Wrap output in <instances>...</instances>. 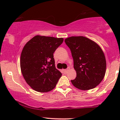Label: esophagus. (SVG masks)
Here are the masks:
<instances>
[{
    "instance_id": "34e87169",
    "label": "esophagus",
    "mask_w": 120,
    "mask_h": 120,
    "mask_svg": "<svg viewBox=\"0 0 120 120\" xmlns=\"http://www.w3.org/2000/svg\"><path fill=\"white\" fill-rule=\"evenodd\" d=\"M69 69V68H68L66 69H64V70H63V71H64V73H67V72H68V71Z\"/></svg>"
}]
</instances>
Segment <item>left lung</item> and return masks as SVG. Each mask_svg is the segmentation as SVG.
Returning a JSON list of instances; mask_svg holds the SVG:
<instances>
[{
	"mask_svg": "<svg viewBox=\"0 0 120 120\" xmlns=\"http://www.w3.org/2000/svg\"><path fill=\"white\" fill-rule=\"evenodd\" d=\"M65 42L71 49L77 73L71 83L82 90L95 87L105 74L106 60L102 49L95 42L82 36L69 37Z\"/></svg>",
	"mask_w": 120,
	"mask_h": 120,
	"instance_id": "8db88e82",
	"label": "left lung"
}]
</instances>
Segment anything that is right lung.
Segmentation results:
<instances>
[{
	"label": "right lung",
	"instance_id": "add662e5",
	"mask_svg": "<svg viewBox=\"0 0 120 120\" xmlns=\"http://www.w3.org/2000/svg\"><path fill=\"white\" fill-rule=\"evenodd\" d=\"M63 41V38L36 35L23 48L20 57L21 73L26 83L36 91H51L61 77L53 54Z\"/></svg>",
	"mask_w": 120,
	"mask_h": 120
}]
</instances>
